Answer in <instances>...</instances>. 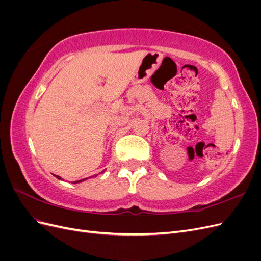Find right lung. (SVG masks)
I'll return each instance as SVG.
<instances>
[{
	"label": "right lung",
	"instance_id": "1",
	"mask_svg": "<svg viewBox=\"0 0 261 261\" xmlns=\"http://www.w3.org/2000/svg\"><path fill=\"white\" fill-rule=\"evenodd\" d=\"M94 176H97V175H94ZM55 177H58L59 179H61V177L58 176V175H55ZM83 180H85V178H84V179H80V180H75V181H73V183H74V184H77V183H81V181H83Z\"/></svg>",
	"mask_w": 261,
	"mask_h": 261
}]
</instances>
